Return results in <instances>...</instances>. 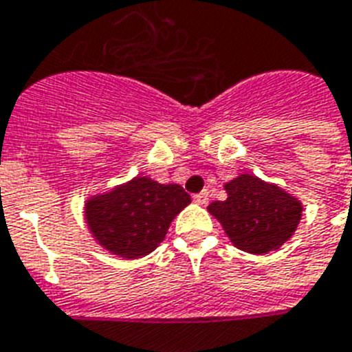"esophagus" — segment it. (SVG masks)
<instances>
[{"instance_id": "1", "label": "esophagus", "mask_w": 352, "mask_h": 352, "mask_svg": "<svg viewBox=\"0 0 352 352\" xmlns=\"http://www.w3.org/2000/svg\"><path fill=\"white\" fill-rule=\"evenodd\" d=\"M194 201L198 205H205L209 201V192H207V190H201L199 194H194Z\"/></svg>"}]
</instances>
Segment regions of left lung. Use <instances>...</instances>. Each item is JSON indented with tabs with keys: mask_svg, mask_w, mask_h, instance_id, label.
<instances>
[{
	"mask_svg": "<svg viewBox=\"0 0 352 352\" xmlns=\"http://www.w3.org/2000/svg\"><path fill=\"white\" fill-rule=\"evenodd\" d=\"M227 199L207 207L232 245L251 254L276 251L291 240L302 220L300 199L252 174L225 184Z\"/></svg>",
	"mask_w": 352,
	"mask_h": 352,
	"instance_id": "1",
	"label": "left lung"
}]
</instances>
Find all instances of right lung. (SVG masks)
<instances>
[{
    "label": "right lung",
    "mask_w": 352,
    "mask_h": 352,
    "mask_svg": "<svg viewBox=\"0 0 352 352\" xmlns=\"http://www.w3.org/2000/svg\"><path fill=\"white\" fill-rule=\"evenodd\" d=\"M189 204L190 196L184 187L136 176L87 199L85 220L103 249L120 258L136 260L165 240L174 216Z\"/></svg>",
    "instance_id": "1"
}]
</instances>
